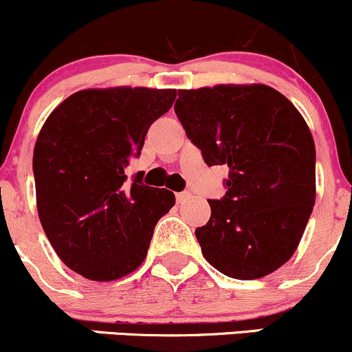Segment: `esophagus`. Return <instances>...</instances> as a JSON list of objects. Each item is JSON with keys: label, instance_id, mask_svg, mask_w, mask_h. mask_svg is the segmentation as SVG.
I'll use <instances>...</instances> for the list:
<instances>
[{"label": "esophagus", "instance_id": "esophagus-1", "mask_svg": "<svg viewBox=\"0 0 352 352\" xmlns=\"http://www.w3.org/2000/svg\"><path fill=\"white\" fill-rule=\"evenodd\" d=\"M191 198V192L190 191H181V192H176V201L177 203H184L188 201V199Z\"/></svg>", "mask_w": 352, "mask_h": 352}]
</instances>
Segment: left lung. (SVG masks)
<instances>
[{
    "label": "left lung",
    "instance_id": "left-lung-1",
    "mask_svg": "<svg viewBox=\"0 0 352 352\" xmlns=\"http://www.w3.org/2000/svg\"><path fill=\"white\" fill-rule=\"evenodd\" d=\"M175 112L226 192L196 228L205 258L240 280L265 277L296 252L316 203V146L304 117L268 85L179 90Z\"/></svg>",
    "mask_w": 352,
    "mask_h": 352
}]
</instances>
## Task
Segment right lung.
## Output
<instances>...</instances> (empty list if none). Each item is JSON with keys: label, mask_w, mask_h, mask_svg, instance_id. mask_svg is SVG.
Here are the masks:
<instances>
[{"label": "right lung", "mask_w": 352, "mask_h": 352, "mask_svg": "<svg viewBox=\"0 0 352 352\" xmlns=\"http://www.w3.org/2000/svg\"><path fill=\"white\" fill-rule=\"evenodd\" d=\"M176 90L146 87L75 92L48 116L33 151L36 208L45 235L67 267L89 280L131 274L146 258L156 223L175 195L126 168Z\"/></svg>", "instance_id": "right-lung-1"}]
</instances>
